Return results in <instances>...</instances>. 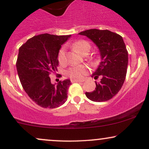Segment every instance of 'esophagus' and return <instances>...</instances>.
Wrapping results in <instances>:
<instances>
[{
  "instance_id": "esophagus-1",
  "label": "esophagus",
  "mask_w": 149,
  "mask_h": 149,
  "mask_svg": "<svg viewBox=\"0 0 149 149\" xmlns=\"http://www.w3.org/2000/svg\"><path fill=\"white\" fill-rule=\"evenodd\" d=\"M71 83H80V82H83V80L71 79Z\"/></svg>"
}]
</instances>
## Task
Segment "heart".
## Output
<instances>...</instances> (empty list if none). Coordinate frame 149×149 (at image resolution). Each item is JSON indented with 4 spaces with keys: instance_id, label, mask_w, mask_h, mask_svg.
Segmentation results:
<instances>
[{
    "instance_id": "1",
    "label": "heart",
    "mask_w": 149,
    "mask_h": 149,
    "mask_svg": "<svg viewBox=\"0 0 149 149\" xmlns=\"http://www.w3.org/2000/svg\"><path fill=\"white\" fill-rule=\"evenodd\" d=\"M72 47L77 51H78L82 54L88 53L91 48L90 42L85 40H79L73 42ZM58 61L61 64H64L66 61V49L64 47H62L58 52ZM88 69L85 65H78V66H73L70 67L66 71V74L71 79L80 80L83 79L84 76L88 73Z\"/></svg>"
}]
</instances>
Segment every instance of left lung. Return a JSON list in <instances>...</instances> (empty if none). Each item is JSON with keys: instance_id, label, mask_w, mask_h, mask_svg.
Masks as SVG:
<instances>
[{"instance_id": "obj_1", "label": "left lung", "mask_w": 149, "mask_h": 149, "mask_svg": "<svg viewBox=\"0 0 149 149\" xmlns=\"http://www.w3.org/2000/svg\"><path fill=\"white\" fill-rule=\"evenodd\" d=\"M78 34L85 36L95 43L100 52L102 61L95 73V79L102 77L94 91L85 92L93 102H106L120 91L125 80L128 52L123 39L119 34L109 30L89 29Z\"/></svg>"}]
</instances>
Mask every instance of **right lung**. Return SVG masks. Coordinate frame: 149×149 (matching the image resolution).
Segmentation results:
<instances>
[{
  "label": "right lung",
  "mask_w": 149,
  "mask_h": 149,
  "mask_svg": "<svg viewBox=\"0 0 149 149\" xmlns=\"http://www.w3.org/2000/svg\"><path fill=\"white\" fill-rule=\"evenodd\" d=\"M70 37L40 34L29 39L19 49L16 66L20 82L29 97L40 107L54 109L67 100L70 80L52 84L49 75L57 71L58 52Z\"/></svg>",
  "instance_id": "add662e5"
}]
</instances>
